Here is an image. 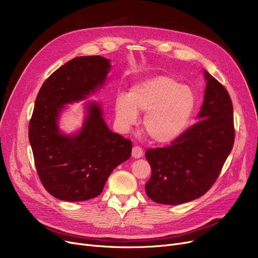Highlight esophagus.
Segmentation results:
<instances>
[{"label": "esophagus", "mask_w": 258, "mask_h": 258, "mask_svg": "<svg viewBox=\"0 0 258 258\" xmlns=\"http://www.w3.org/2000/svg\"><path fill=\"white\" fill-rule=\"evenodd\" d=\"M132 156H133V158H135V159L141 158V157L143 156L142 148L139 147V146H134L133 150H132Z\"/></svg>", "instance_id": "esophagus-1"}]
</instances>
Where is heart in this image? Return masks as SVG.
Wrapping results in <instances>:
<instances>
[{
    "mask_svg": "<svg viewBox=\"0 0 258 258\" xmlns=\"http://www.w3.org/2000/svg\"><path fill=\"white\" fill-rule=\"evenodd\" d=\"M195 107L196 96L190 88L171 76L157 75L138 81L128 95L117 96L115 116L121 126L128 127L136 123L139 113H146V136L155 143L168 144L181 136Z\"/></svg>",
    "mask_w": 258,
    "mask_h": 258,
    "instance_id": "heart-1",
    "label": "heart"
}]
</instances>
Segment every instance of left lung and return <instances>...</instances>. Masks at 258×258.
<instances>
[{"instance_id":"left-lung-1","label":"left lung","mask_w":258,"mask_h":258,"mask_svg":"<svg viewBox=\"0 0 258 258\" xmlns=\"http://www.w3.org/2000/svg\"><path fill=\"white\" fill-rule=\"evenodd\" d=\"M199 122L171 145L147 150L152 175L145 192L159 204L179 205L205 195L213 185L234 143L233 105L227 90L206 70Z\"/></svg>"}]
</instances>
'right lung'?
<instances>
[{
  "label": "right lung",
  "mask_w": 258,
  "mask_h": 258,
  "mask_svg": "<svg viewBox=\"0 0 258 258\" xmlns=\"http://www.w3.org/2000/svg\"><path fill=\"white\" fill-rule=\"evenodd\" d=\"M111 60L79 56L52 73L40 88L29 123V141L38 177L61 201L99 196L111 172L131 157L132 142L107 127L102 105L88 100L81 126L71 134L59 127L61 113L105 85Z\"/></svg>",
  "instance_id": "right-lung-1"
}]
</instances>
